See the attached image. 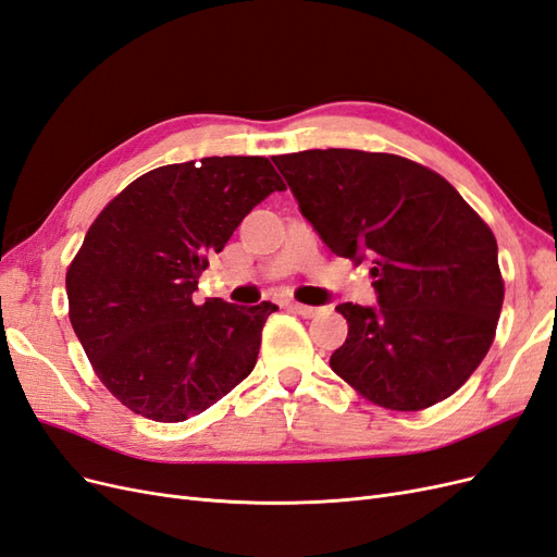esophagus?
<instances>
[{"label": "esophagus", "instance_id": "1", "mask_svg": "<svg viewBox=\"0 0 557 557\" xmlns=\"http://www.w3.org/2000/svg\"><path fill=\"white\" fill-rule=\"evenodd\" d=\"M288 309H290V311H295V313H299V315H305V318H313V315H318V313H320V309H318V307L299 305V301H290Z\"/></svg>", "mask_w": 557, "mask_h": 557}]
</instances>
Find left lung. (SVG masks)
<instances>
[{
  "mask_svg": "<svg viewBox=\"0 0 557 557\" xmlns=\"http://www.w3.org/2000/svg\"><path fill=\"white\" fill-rule=\"evenodd\" d=\"M301 215L339 258L372 262L376 307H336L330 367L379 407L420 411L474 374L504 301L497 242L428 166L350 148L274 156Z\"/></svg>",
  "mask_w": 557,
  "mask_h": 557,
  "instance_id": "left-lung-1",
  "label": "left lung"
}]
</instances>
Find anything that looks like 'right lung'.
I'll return each instance as SVG.
<instances>
[{
    "mask_svg": "<svg viewBox=\"0 0 557 557\" xmlns=\"http://www.w3.org/2000/svg\"><path fill=\"white\" fill-rule=\"evenodd\" d=\"M285 183L267 158L166 164L132 181L66 269L70 320L109 393L158 423L207 411L258 362L278 307L195 305L197 278L244 218Z\"/></svg>",
    "mask_w": 557,
    "mask_h": 557,
    "instance_id": "obj_1",
    "label": "right lung"
}]
</instances>
